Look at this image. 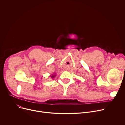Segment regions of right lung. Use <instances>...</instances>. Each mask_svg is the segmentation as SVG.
<instances>
[{
    "label": "right lung",
    "instance_id": "right-lung-1",
    "mask_svg": "<svg viewBox=\"0 0 125 125\" xmlns=\"http://www.w3.org/2000/svg\"><path fill=\"white\" fill-rule=\"evenodd\" d=\"M54 76H54V75H52V76H51V77H52V78H53Z\"/></svg>",
    "mask_w": 125,
    "mask_h": 125
}]
</instances>
